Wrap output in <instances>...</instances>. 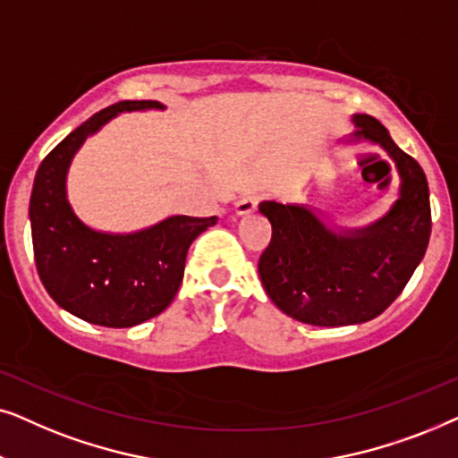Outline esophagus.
<instances>
[{
  "label": "esophagus",
  "mask_w": 458,
  "mask_h": 458,
  "mask_svg": "<svg viewBox=\"0 0 458 458\" xmlns=\"http://www.w3.org/2000/svg\"><path fill=\"white\" fill-rule=\"evenodd\" d=\"M258 203L259 199L255 197V194H245V197H242L234 207L236 216H251V213L258 209Z\"/></svg>",
  "instance_id": "34e87169"
}]
</instances>
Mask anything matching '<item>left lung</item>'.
<instances>
[{"label":"left lung","mask_w":458,"mask_h":458,"mask_svg":"<svg viewBox=\"0 0 458 458\" xmlns=\"http://www.w3.org/2000/svg\"><path fill=\"white\" fill-rule=\"evenodd\" d=\"M352 142L379 144L400 174V199L387 216L335 233L312 209L264 200L272 241L259 258L267 297L291 318L314 327L373 320L404 291L428 251L429 186L423 169L370 114H353Z\"/></svg>","instance_id":"left-lung-1"}]
</instances>
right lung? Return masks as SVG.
I'll use <instances>...</instances> for the list:
<instances>
[{"label":"right lung","mask_w":458,"mask_h":458,"mask_svg":"<svg viewBox=\"0 0 458 458\" xmlns=\"http://www.w3.org/2000/svg\"><path fill=\"white\" fill-rule=\"evenodd\" d=\"M163 108L157 100H123L71 131L35 174L29 217L35 266L60 308L91 325L127 328L161 314L184 278L186 253L211 217L172 216L131 234L96 233L66 200V172L85 138L123 111Z\"/></svg>","instance_id":"1"}]
</instances>
